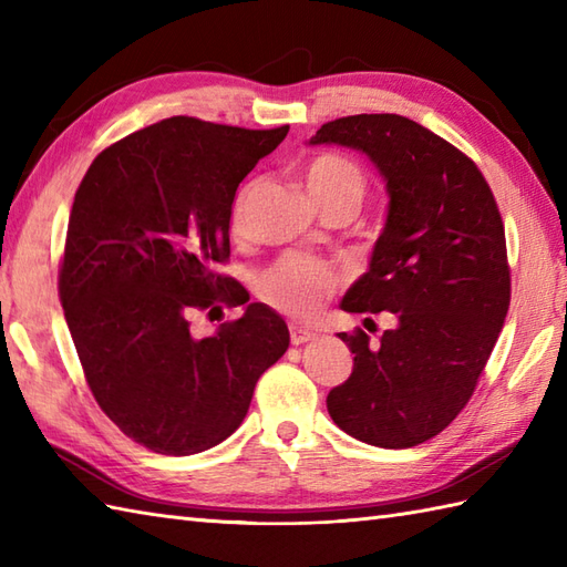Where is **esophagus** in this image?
<instances>
[{"label":"esophagus","mask_w":567,"mask_h":567,"mask_svg":"<svg viewBox=\"0 0 567 567\" xmlns=\"http://www.w3.org/2000/svg\"><path fill=\"white\" fill-rule=\"evenodd\" d=\"M311 339H315V331H309L305 327H297V323H292V327H290V341H292V346H302V343H307Z\"/></svg>","instance_id":"1"}]
</instances>
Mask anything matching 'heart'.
Instances as JSON below:
<instances>
[{"instance_id": "heart-1", "label": "heart", "mask_w": 567, "mask_h": 567, "mask_svg": "<svg viewBox=\"0 0 567 567\" xmlns=\"http://www.w3.org/2000/svg\"><path fill=\"white\" fill-rule=\"evenodd\" d=\"M305 185L309 197L319 204V209L351 207L358 212L365 197L368 177L355 161L341 153H317L305 165ZM258 183H248L238 189L234 199L228 228L236 238L246 234V209ZM339 287V275L327 265L302 256H287L277 260L272 268L258 277V295L262 302L290 317H311Z\"/></svg>"}]
</instances>
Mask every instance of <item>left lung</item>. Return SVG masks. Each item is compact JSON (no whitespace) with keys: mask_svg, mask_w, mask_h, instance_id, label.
<instances>
[{"mask_svg":"<svg viewBox=\"0 0 567 567\" xmlns=\"http://www.w3.org/2000/svg\"><path fill=\"white\" fill-rule=\"evenodd\" d=\"M309 143L365 153L390 195L370 268L341 307L392 311L396 327L378 346L360 329L339 333L355 358L351 378L327 396L329 414L358 441L412 449L461 414L509 311L495 195L465 153L400 114L336 118Z\"/></svg>","mask_w":567,"mask_h":567,"instance_id":"obj_1","label":"left lung"}]
</instances>
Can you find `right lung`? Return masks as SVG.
I'll return each instance as SVG.
<instances>
[{
    "label": "right lung",
    "instance_id": "1",
    "mask_svg": "<svg viewBox=\"0 0 567 567\" xmlns=\"http://www.w3.org/2000/svg\"><path fill=\"white\" fill-rule=\"evenodd\" d=\"M287 131L163 118L104 148L75 192L58 275L68 329L102 412L153 453L192 455L231 436L290 346L260 302L207 340L188 331L189 310L248 302L216 265L231 256L240 179Z\"/></svg>",
    "mask_w": 567,
    "mask_h": 567
}]
</instances>
